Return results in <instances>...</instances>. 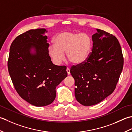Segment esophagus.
<instances>
[{
  "instance_id": "34e87169",
  "label": "esophagus",
  "mask_w": 132,
  "mask_h": 132,
  "mask_svg": "<svg viewBox=\"0 0 132 132\" xmlns=\"http://www.w3.org/2000/svg\"><path fill=\"white\" fill-rule=\"evenodd\" d=\"M66 71H67V73H68V75H69L70 74H71V73H70V69L69 68H67V69H66Z\"/></svg>"
}]
</instances>
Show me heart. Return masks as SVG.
Returning a JSON list of instances; mask_svg holds the SVG:
<instances>
[{"mask_svg": "<svg viewBox=\"0 0 132 132\" xmlns=\"http://www.w3.org/2000/svg\"><path fill=\"white\" fill-rule=\"evenodd\" d=\"M53 42L55 45H50L48 52L53 62L57 65L64 60L65 52L71 63H82L87 59L92 47V41L88 35L71 31L59 33Z\"/></svg>", "mask_w": 132, "mask_h": 132, "instance_id": "heart-1", "label": "heart"}]
</instances>
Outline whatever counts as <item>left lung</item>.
<instances>
[{
  "mask_svg": "<svg viewBox=\"0 0 132 132\" xmlns=\"http://www.w3.org/2000/svg\"><path fill=\"white\" fill-rule=\"evenodd\" d=\"M92 51L82 63L72 66L75 79V95L84 106L94 105L114 90L123 65L121 48L113 35L96 29Z\"/></svg>",
  "mask_w": 132,
  "mask_h": 132,
  "instance_id": "obj_1",
  "label": "left lung"
}]
</instances>
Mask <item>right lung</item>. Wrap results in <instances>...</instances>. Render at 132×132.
<instances>
[{
    "label": "right lung",
    "mask_w": 132,
    "mask_h": 132,
    "mask_svg": "<svg viewBox=\"0 0 132 132\" xmlns=\"http://www.w3.org/2000/svg\"><path fill=\"white\" fill-rule=\"evenodd\" d=\"M45 32L44 28L31 29L17 36L11 45L8 60L9 74L16 92L36 106L52 103L56 87L67 76L65 66L56 65L51 61Z\"/></svg>",
    "instance_id": "1"
}]
</instances>
